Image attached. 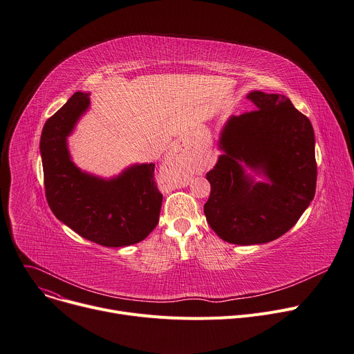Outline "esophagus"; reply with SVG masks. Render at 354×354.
<instances>
[{
    "mask_svg": "<svg viewBox=\"0 0 354 354\" xmlns=\"http://www.w3.org/2000/svg\"><path fill=\"white\" fill-rule=\"evenodd\" d=\"M160 176L165 180L176 183L179 176V163L176 158H169L160 165Z\"/></svg>",
    "mask_w": 354,
    "mask_h": 354,
    "instance_id": "34e87169",
    "label": "esophagus"
}]
</instances>
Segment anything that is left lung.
I'll return each mask as SVG.
<instances>
[{
	"label": "left lung",
	"instance_id": "obj_1",
	"mask_svg": "<svg viewBox=\"0 0 354 354\" xmlns=\"http://www.w3.org/2000/svg\"><path fill=\"white\" fill-rule=\"evenodd\" d=\"M257 109L232 115L219 136V155L206 174L209 226L233 245H262L292 229L316 192L315 131L289 98L252 91ZM263 176L256 183L245 171Z\"/></svg>",
	"mask_w": 354,
	"mask_h": 354
}]
</instances>
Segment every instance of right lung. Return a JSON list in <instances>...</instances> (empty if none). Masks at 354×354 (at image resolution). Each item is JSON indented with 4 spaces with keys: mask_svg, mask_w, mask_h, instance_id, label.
<instances>
[{
    "mask_svg": "<svg viewBox=\"0 0 354 354\" xmlns=\"http://www.w3.org/2000/svg\"><path fill=\"white\" fill-rule=\"evenodd\" d=\"M89 104L88 92H75L42 128L45 196L57 219L80 236L106 248L135 245L159 221L162 194L153 180L155 163L131 165L109 179L81 171L71 159L68 136Z\"/></svg>",
    "mask_w": 354,
    "mask_h": 354,
    "instance_id": "add662e5",
    "label": "right lung"
}]
</instances>
